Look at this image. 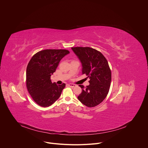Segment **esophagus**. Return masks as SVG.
Wrapping results in <instances>:
<instances>
[{
	"instance_id": "obj_1",
	"label": "esophagus",
	"mask_w": 148,
	"mask_h": 148,
	"mask_svg": "<svg viewBox=\"0 0 148 148\" xmlns=\"http://www.w3.org/2000/svg\"><path fill=\"white\" fill-rule=\"evenodd\" d=\"M68 86L70 87H75V86H76V85L73 84H68Z\"/></svg>"
}]
</instances>
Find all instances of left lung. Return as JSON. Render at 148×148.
<instances>
[{
    "mask_svg": "<svg viewBox=\"0 0 148 148\" xmlns=\"http://www.w3.org/2000/svg\"><path fill=\"white\" fill-rule=\"evenodd\" d=\"M82 64V73L89 78V85L82 89L77 97L79 100L88 107L100 104L106 99L110 86L111 71L104 56L90 47H72Z\"/></svg>",
    "mask_w": 148,
    "mask_h": 148,
    "instance_id": "8db88e82",
    "label": "left lung"
}]
</instances>
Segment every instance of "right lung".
I'll return each mask as SVG.
<instances>
[{"label": "right lung", "mask_w": 148, "mask_h": 148, "mask_svg": "<svg viewBox=\"0 0 148 148\" xmlns=\"http://www.w3.org/2000/svg\"><path fill=\"white\" fill-rule=\"evenodd\" d=\"M68 53L69 51L66 49H44L35 53L28 64L26 86L39 106L48 107L60 97L65 84L52 83L51 76L56 71L62 59Z\"/></svg>", "instance_id": "obj_1"}]
</instances>
